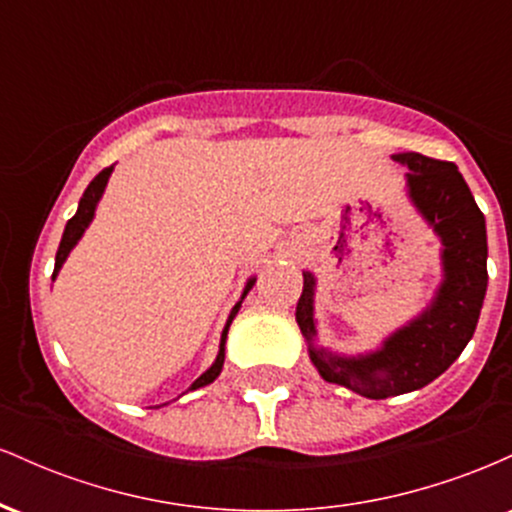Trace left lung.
<instances>
[{"label":"left lung","instance_id":"8db88e82","mask_svg":"<svg viewBox=\"0 0 512 512\" xmlns=\"http://www.w3.org/2000/svg\"><path fill=\"white\" fill-rule=\"evenodd\" d=\"M409 168L407 197L440 240L436 296L414 320L385 337L368 354L346 356L317 346L313 272H303L296 322L308 354L327 383L368 399H387L421 390L445 373L477 330L486 284V221L455 163L404 151L392 156Z\"/></svg>","mask_w":512,"mask_h":512}]
</instances>
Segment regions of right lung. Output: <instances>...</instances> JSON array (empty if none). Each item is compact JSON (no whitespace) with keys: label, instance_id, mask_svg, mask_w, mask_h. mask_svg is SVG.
Returning a JSON list of instances; mask_svg holds the SVG:
<instances>
[{"label":"right lung","instance_id":"obj_1","mask_svg":"<svg viewBox=\"0 0 512 512\" xmlns=\"http://www.w3.org/2000/svg\"><path fill=\"white\" fill-rule=\"evenodd\" d=\"M110 175H113V166H110V168H103L101 173L96 175V178H93L91 182H88V187H86L84 197L79 199V209H76V214L72 216V219L67 221V226H64V233H62V240H60V250H57V257H55V272H52V281H55V276L60 274L62 264L67 262L69 252L74 250V245L79 243L81 236H84L86 228L91 226L93 216H96V207H98V202H101V197H103V192H105V185H108ZM252 286H255V276H250L248 284H245V289H243V296H240V301H238L236 305H233L231 315H228L226 327H223V332H221V344H219V354H216V361L211 363V366H209L207 370H204L202 375H199V378L195 380V383H192V390H197V387H204V385L214 383V380L219 378V375H221L223 358H226V337H228V327H231L233 317H236V315H238V310H240V303H243V298L248 296V291L252 289Z\"/></svg>","mask_w":512,"mask_h":512}]
</instances>
